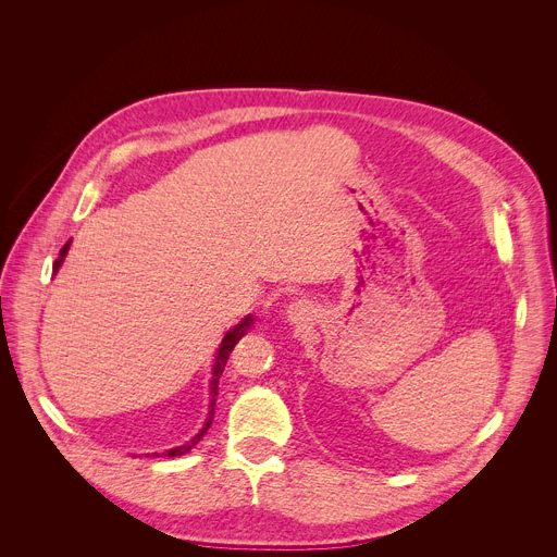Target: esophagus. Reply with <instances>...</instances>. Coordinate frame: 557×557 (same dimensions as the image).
Segmentation results:
<instances>
[{
  "mask_svg": "<svg viewBox=\"0 0 557 557\" xmlns=\"http://www.w3.org/2000/svg\"><path fill=\"white\" fill-rule=\"evenodd\" d=\"M313 305L309 299H295L286 309V318L290 324H307L313 320Z\"/></svg>",
  "mask_w": 557,
  "mask_h": 557,
  "instance_id": "1",
  "label": "esophagus"
}]
</instances>
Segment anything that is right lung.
Instances as JSON below:
<instances>
[{
  "instance_id": "add662e5",
  "label": "right lung",
  "mask_w": 557,
  "mask_h": 557,
  "mask_svg": "<svg viewBox=\"0 0 557 557\" xmlns=\"http://www.w3.org/2000/svg\"><path fill=\"white\" fill-rule=\"evenodd\" d=\"M69 246H71V242H66L64 246H62V250H60V258L55 260V271L62 267V262H64V258H66V252H69ZM250 324H252V318L250 315H246L239 324H235L226 335H224V339H222V344H220V348H218V356H215V364H213V380H211V411H209V418H207V424L199 429V433L190 440V442H186V444H182V446H175V448H171V450H164L162 455H166V458H175V455H184V453H188L201 437H205V433L211 429V424H213V413H215V395H218V382H220V377H222V373H224V367H226V360H228V356H231V350L235 348V344L242 339V335L250 329ZM156 458H160V453H153Z\"/></svg>"
}]
</instances>
